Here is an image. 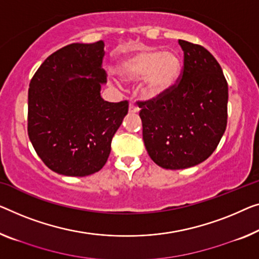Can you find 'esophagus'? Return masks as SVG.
I'll use <instances>...</instances> for the list:
<instances>
[{
	"instance_id": "obj_1",
	"label": "esophagus",
	"mask_w": 259,
	"mask_h": 259,
	"mask_svg": "<svg viewBox=\"0 0 259 259\" xmlns=\"http://www.w3.org/2000/svg\"><path fill=\"white\" fill-rule=\"evenodd\" d=\"M138 110H140V108H138L135 103L131 102L129 105V111L130 113H138Z\"/></svg>"
}]
</instances>
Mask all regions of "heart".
<instances>
[{
    "instance_id": "1",
    "label": "heart",
    "mask_w": 259,
    "mask_h": 259,
    "mask_svg": "<svg viewBox=\"0 0 259 259\" xmlns=\"http://www.w3.org/2000/svg\"><path fill=\"white\" fill-rule=\"evenodd\" d=\"M118 75L128 82L145 80V92L150 96L163 94L176 82L180 72V60L175 53L142 51L119 64Z\"/></svg>"
}]
</instances>
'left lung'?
I'll use <instances>...</instances> for the list:
<instances>
[{
    "label": "left lung",
    "instance_id": "8db88e82",
    "mask_svg": "<svg viewBox=\"0 0 259 259\" xmlns=\"http://www.w3.org/2000/svg\"><path fill=\"white\" fill-rule=\"evenodd\" d=\"M184 66L163 94L138 101L146 151L158 166L180 169L215 151L228 119V83L213 55L179 39Z\"/></svg>",
    "mask_w": 259,
    "mask_h": 259
}]
</instances>
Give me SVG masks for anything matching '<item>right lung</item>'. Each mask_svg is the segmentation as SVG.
<instances>
[{"label": "right lung", "instance_id": "right-lung-1", "mask_svg": "<svg viewBox=\"0 0 259 259\" xmlns=\"http://www.w3.org/2000/svg\"><path fill=\"white\" fill-rule=\"evenodd\" d=\"M103 56L102 40L69 44L46 58L30 81L29 138L43 163L59 175L100 171L128 114L126 100L108 102L100 95L107 82Z\"/></svg>", "mask_w": 259, "mask_h": 259}]
</instances>
